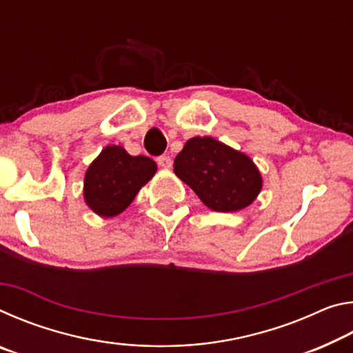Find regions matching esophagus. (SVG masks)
Segmentation results:
<instances>
[{"mask_svg":"<svg viewBox=\"0 0 353 353\" xmlns=\"http://www.w3.org/2000/svg\"><path fill=\"white\" fill-rule=\"evenodd\" d=\"M157 163H159V166H162V168L170 170L172 166V160L170 155H160V157L157 159Z\"/></svg>","mask_w":353,"mask_h":353,"instance_id":"obj_1","label":"esophagus"}]
</instances>
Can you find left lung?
Wrapping results in <instances>:
<instances>
[{"mask_svg":"<svg viewBox=\"0 0 353 353\" xmlns=\"http://www.w3.org/2000/svg\"><path fill=\"white\" fill-rule=\"evenodd\" d=\"M179 179L214 212L248 207L261 190V176L246 154L212 137H193L174 159Z\"/></svg>","mask_w":353,"mask_h":353,"instance_id":"1","label":"left lung"}]
</instances>
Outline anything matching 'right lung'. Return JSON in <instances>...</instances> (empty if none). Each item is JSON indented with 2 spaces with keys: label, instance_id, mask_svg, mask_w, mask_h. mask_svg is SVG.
I'll list each match as a JSON object with an SVG mask.
<instances>
[{
  "label": "right lung",
  "instance_id": "obj_1",
  "mask_svg": "<svg viewBox=\"0 0 353 353\" xmlns=\"http://www.w3.org/2000/svg\"><path fill=\"white\" fill-rule=\"evenodd\" d=\"M157 165L146 155H129L121 146H107L88 166L83 198L101 216H117L130 205L139 190L151 179Z\"/></svg>",
  "mask_w": 353,
  "mask_h": 353
}]
</instances>
